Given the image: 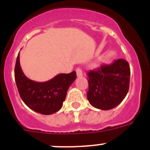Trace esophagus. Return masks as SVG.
Wrapping results in <instances>:
<instances>
[{"instance_id": "obj_1", "label": "esophagus", "mask_w": 150, "mask_h": 150, "mask_svg": "<svg viewBox=\"0 0 150 150\" xmlns=\"http://www.w3.org/2000/svg\"><path fill=\"white\" fill-rule=\"evenodd\" d=\"M76 76H77V77H81L82 76H83V72H82V70L80 68H76Z\"/></svg>"}]
</instances>
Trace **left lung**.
Returning a JSON list of instances; mask_svg holds the SVG:
<instances>
[{"label":"left lung","instance_id":"1","mask_svg":"<svg viewBox=\"0 0 150 150\" xmlns=\"http://www.w3.org/2000/svg\"><path fill=\"white\" fill-rule=\"evenodd\" d=\"M87 98L95 108L108 110L116 107L125 98L129 88L130 67L125 59L102 64L88 73Z\"/></svg>","mask_w":150,"mask_h":150}]
</instances>
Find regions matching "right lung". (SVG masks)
<instances>
[{
  "mask_svg": "<svg viewBox=\"0 0 150 150\" xmlns=\"http://www.w3.org/2000/svg\"><path fill=\"white\" fill-rule=\"evenodd\" d=\"M76 71L59 74L48 81H33L24 74L19 52L15 66V80L21 98L32 110L43 115L53 114L62 107L69 87L76 79Z\"/></svg>",
  "mask_w": 150,
  "mask_h": 150,
  "instance_id": "obj_1",
  "label": "right lung"
}]
</instances>
